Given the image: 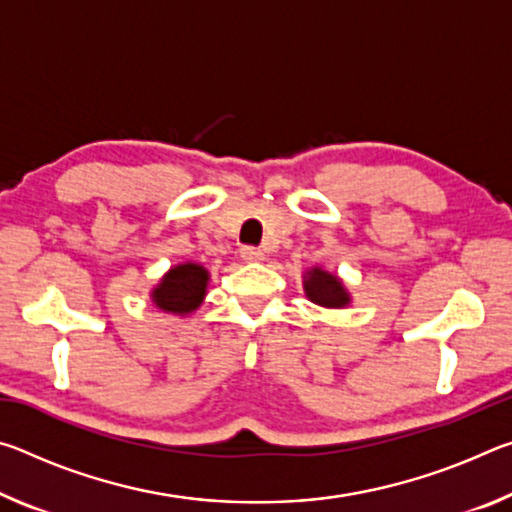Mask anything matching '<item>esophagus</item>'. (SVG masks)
<instances>
[{"label": "esophagus", "mask_w": 512, "mask_h": 512, "mask_svg": "<svg viewBox=\"0 0 512 512\" xmlns=\"http://www.w3.org/2000/svg\"><path fill=\"white\" fill-rule=\"evenodd\" d=\"M241 253V259H244V262H259V259L264 257V253L259 248H255V246H244L239 250Z\"/></svg>", "instance_id": "1"}]
</instances>
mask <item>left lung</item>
<instances>
[{
    "mask_svg": "<svg viewBox=\"0 0 512 512\" xmlns=\"http://www.w3.org/2000/svg\"><path fill=\"white\" fill-rule=\"evenodd\" d=\"M305 293L311 302L329 307V309H341L350 302L348 293H345L339 277L320 271V268H311V271L307 273Z\"/></svg>",
    "mask_w": 512,
    "mask_h": 512,
    "instance_id": "8db88e82",
    "label": "left lung"
}]
</instances>
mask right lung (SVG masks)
<instances>
[{
    "instance_id": "obj_1",
    "label": "right lung",
    "mask_w": 512,
    "mask_h": 512,
    "mask_svg": "<svg viewBox=\"0 0 512 512\" xmlns=\"http://www.w3.org/2000/svg\"><path fill=\"white\" fill-rule=\"evenodd\" d=\"M207 271L198 264H180L162 277L160 287L153 291V302L173 314H189L205 296Z\"/></svg>"
}]
</instances>
